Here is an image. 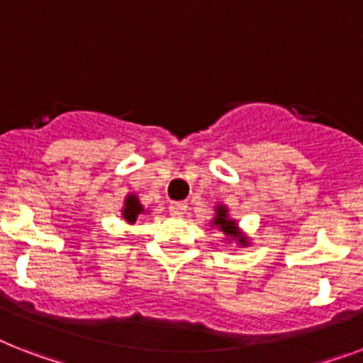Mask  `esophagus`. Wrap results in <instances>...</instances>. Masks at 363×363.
<instances>
[{
    "mask_svg": "<svg viewBox=\"0 0 363 363\" xmlns=\"http://www.w3.org/2000/svg\"><path fill=\"white\" fill-rule=\"evenodd\" d=\"M188 205L186 203H182V201H173L169 203V214L172 216H177V218H181L184 212H186Z\"/></svg>",
    "mask_w": 363,
    "mask_h": 363,
    "instance_id": "34e87169",
    "label": "esophagus"
}]
</instances>
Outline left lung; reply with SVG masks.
Wrapping results in <instances>:
<instances>
[{"mask_svg": "<svg viewBox=\"0 0 363 363\" xmlns=\"http://www.w3.org/2000/svg\"><path fill=\"white\" fill-rule=\"evenodd\" d=\"M214 223L216 225H220V229H222L225 235H235V222H231V220H228V214H225V208L220 207L218 208V216L216 220H214ZM238 242H244V240H238Z\"/></svg>", "mask_w": 363, "mask_h": 363, "instance_id": "1", "label": "left lung"}]
</instances>
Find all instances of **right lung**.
Returning <instances> with one entry per match:
<instances>
[{"mask_svg": "<svg viewBox=\"0 0 363 363\" xmlns=\"http://www.w3.org/2000/svg\"><path fill=\"white\" fill-rule=\"evenodd\" d=\"M140 212H143V207H141L140 201H138V197L135 196L126 197L125 208H123V216H125L126 222L134 223L135 218H138V214H140Z\"/></svg>", "mask_w": 363, "mask_h": 363, "instance_id": "1", "label": "right lung"}]
</instances>
